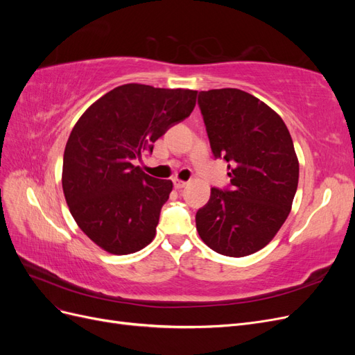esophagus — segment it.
<instances>
[{"label": "esophagus", "mask_w": 355, "mask_h": 355, "mask_svg": "<svg viewBox=\"0 0 355 355\" xmlns=\"http://www.w3.org/2000/svg\"><path fill=\"white\" fill-rule=\"evenodd\" d=\"M173 185H175L176 189H182V188H185L188 185V182L180 180V179H173Z\"/></svg>", "instance_id": "1"}]
</instances>
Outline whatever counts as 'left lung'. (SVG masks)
<instances>
[{
	"label": "left lung",
	"instance_id": "8db88e82",
	"mask_svg": "<svg viewBox=\"0 0 355 355\" xmlns=\"http://www.w3.org/2000/svg\"><path fill=\"white\" fill-rule=\"evenodd\" d=\"M211 153L227 159L231 189L211 188L197 211L201 240L223 256L243 257L270 243L286 222L297 189L299 161L284 121L239 89L200 92Z\"/></svg>",
	"mask_w": 355,
	"mask_h": 355
}]
</instances>
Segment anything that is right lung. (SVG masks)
Wrapping results in <instances>:
<instances>
[{
  "mask_svg": "<svg viewBox=\"0 0 355 355\" xmlns=\"http://www.w3.org/2000/svg\"><path fill=\"white\" fill-rule=\"evenodd\" d=\"M196 90L124 84L92 103L63 154L62 188L80 230L111 254L142 250L155 237L173 182L133 166L171 124L191 115Z\"/></svg>",
  "mask_w": 355,
  "mask_h": 355,
  "instance_id": "right-lung-1",
  "label": "right lung"
}]
</instances>
